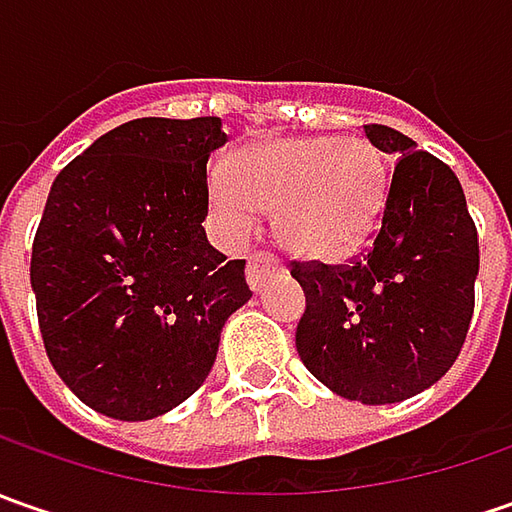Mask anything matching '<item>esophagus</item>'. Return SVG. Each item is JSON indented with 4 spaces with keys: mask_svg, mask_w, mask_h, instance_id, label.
I'll use <instances>...</instances> for the list:
<instances>
[{
    "mask_svg": "<svg viewBox=\"0 0 512 512\" xmlns=\"http://www.w3.org/2000/svg\"><path fill=\"white\" fill-rule=\"evenodd\" d=\"M282 265H279V259L276 256H270L265 250H256V253H250V259H247V282L253 290H259V287L265 285L267 276H273V273H279Z\"/></svg>",
    "mask_w": 512,
    "mask_h": 512,
    "instance_id": "34e87169",
    "label": "esophagus"
}]
</instances>
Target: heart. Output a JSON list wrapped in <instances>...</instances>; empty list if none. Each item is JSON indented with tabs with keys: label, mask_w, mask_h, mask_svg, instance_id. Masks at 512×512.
<instances>
[{
	"label": "heart",
	"mask_w": 512,
	"mask_h": 512,
	"mask_svg": "<svg viewBox=\"0 0 512 512\" xmlns=\"http://www.w3.org/2000/svg\"><path fill=\"white\" fill-rule=\"evenodd\" d=\"M210 179V210L230 236L276 210L279 242L305 259H342L373 233L387 199V159L364 136L256 142Z\"/></svg>",
	"instance_id": "heart-1"
}]
</instances>
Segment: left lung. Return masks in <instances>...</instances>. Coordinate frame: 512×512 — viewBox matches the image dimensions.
<instances>
[{
  "label": "left lung",
  "mask_w": 512,
  "mask_h": 512,
  "mask_svg": "<svg viewBox=\"0 0 512 512\" xmlns=\"http://www.w3.org/2000/svg\"><path fill=\"white\" fill-rule=\"evenodd\" d=\"M364 136L399 156L382 225L359 262L299 265L307 307L296 327L305 367L336 396L396 404L453 367L473 319L479 236L456 173L387 125Z\"/></svg>",
  "instance_id": "1"
}]
</instances>
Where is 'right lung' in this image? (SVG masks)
<instances>
[{
    "mask_svg": "<svg viewBox=\"0 0 512 512\" xmlns=\"http://www.w3.org/2000/svg\"><path fill=\"white\" fill-rule=\"evenodd\" d=\"M219 116L133 119L56 176L33 239L30 287L59 379L119 422L193 396L225 322L253 296L245 262L207 242V159Z\"/></svg>",
    "mask_w": 512,
    "mask_h": 512,
    "instance_id": "1",
    "label": "right lung"
}]
</instances>
